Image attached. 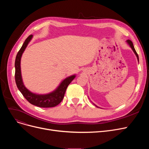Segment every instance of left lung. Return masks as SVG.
<instances>
[{"mask_svg": "<svg viewBox=\"0 0 149 149\" xmlns=\"http://www.w3.org/2000/svg\"><path fill=\"white\" fill-rule=\"evenodd\" d=\"M126 42H127V43L129 45L130 47V48H132V49L133 50V51L134 52L135 54L136 55V57H137L138 61H139V57H138V55L137 52H136V51H135V48H134V45H133V43H132V42L131 40H127Z\"/></svg>", "mask_w": 149, "mask_h": 149, "instance_id": "8db88e82", "label": "left lung"}]
</instances>
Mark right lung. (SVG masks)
Here are the masks:
<instances>
[{"mask_svg":"<svg viewBox=\"0 0 149 149\" xmlns=\"http://www.w3.org/2000/svg\"><path fill=\"white\" fill-rule=\"evenodd\" d=\"M33 38V35L28 37L23 43L21 48L18 52L15 60V80L17 86L20 92L29 103L40 107H52L57 106L61 103L68 85L75 79V75H73L67 77L63 80L58 88L53 92L44 95H39L30 92L23 84L21 75L20 60L22 54L26 49L27 45Z\"/></svg>","mask_w":149,"mask_h":149,"instance_id":"add662e5","label":"right lung"}]
</instances>
